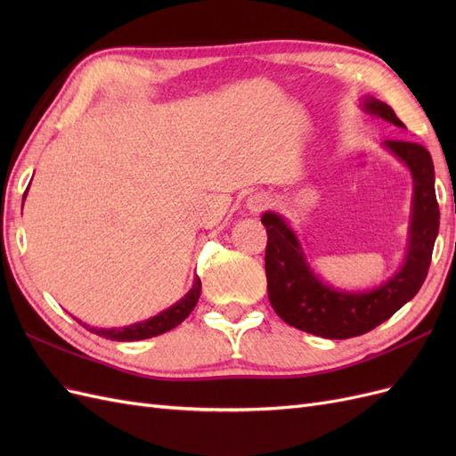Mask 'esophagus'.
Returning <instances> with one entry per match:
<instances>
[{
  "label": "esophagus",
  "mask_w": 456,
  "mask_h": 456,
  "mask_svg": "<svg viewBox=\"0 0 456 456\" xmlns=\"http://www.w3.org/2000/svg\"><path fill=\"white\" fill-rule=\"evenodd\" d=\"M268 205H270V198L266 194H253L247 198V209H249L251 213L265 211Z\"/></svg>",
  "instance_id": "obj_1"
}]
</instances>
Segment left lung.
Returning <instances> with one entry per match:
<instances>
[{"instance_id":"1","label":"left lung","mask_w":456,"mask_h":456,"mask_svg":"<svg viewBox=\"0 0 456 456\" xmlns=\"http://www.w3.org/2000/svg\"><path fill=\"white\" fill-rule=\"evenodd\" d=\"M362 106L367 114L390 121L395 127H405L394 110L382 101L367 96ZM384 146L407 165L415 184L409 249L403 266L394 278L370 291H338L317 278L295 232L278 213L268 211L260 218L268 233L265 256L268 298L285 323L323 338L360 337L390 320L422 287L439 230L432 156L417 142L384 141Z\"/></svg>"}]
</instances>
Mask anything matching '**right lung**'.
<instances>
[{"instance_id": "right-lung-1", "label": "right lung", "mask_w": 456, "mask_h": 456, "mask_svg": "<svg viewBox=\"0 0 456 456\" xmlns=\"http://www.w3.org/2000/svg\"><path fill=\"white\" fill-rule=\"evenodd\" d=\"M200 295H201V281L196 275L194 285H191L190 291L171 308L159 312L158 315L150 317V320H146V322L134 323V325H129V327H121V329H94V327H91V333L104 337V338H110V340H118V342L142 340V338H151V337L163 335V333H167V330L175 329L178 323H183L186 320L190 312L196 308ZM74 320H77V317H74ZM77 323H81V322L77 320Z\"/></svg>"}]
</instances>
